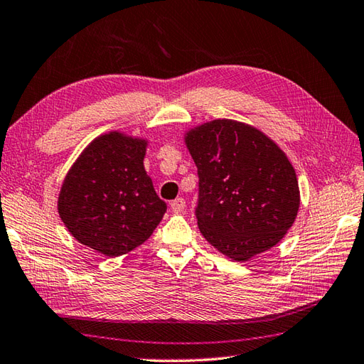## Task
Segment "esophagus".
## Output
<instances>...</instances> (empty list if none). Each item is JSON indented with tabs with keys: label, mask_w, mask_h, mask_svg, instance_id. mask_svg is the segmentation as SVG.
Listing matches in <instances>:
<instances>
[{
	"label": "esophagus",
	"mask_w": 364,
	"mask_h": 364,
	"mask_svg": "<svg viewBox=\"0 0 364 364\" xmlns=\"http://www.w3.org/2000/svg\"><path fill=\"white\" fill-rule=\"evenodd\" d=\"M185 207H187V204H185V199H182V198H177L171 203V210L176 213L183 212Z\"/></svg>",
	"instance_id": "34e87169"
}]
</instances>
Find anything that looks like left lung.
I'll return each mask as SVG.
<instances>
[{
	"label": "left lung",
	"instance_id": "8db88e82",
	"mask_svg": "<svg viewBox=\"0 0 364 364\" xmlns=\"http://www.w3.org/2000/svg\"><path fill=\"white\" fill-rule=\"evenodd\" d=\"M183 141L198 168L196 218L204 239L237 262L279 243L299 213L300 188L275 141L234 119L199 124Z\"/></svg>",
	"mask_w": 364,
	"mask_h": 364
}]
</instances>
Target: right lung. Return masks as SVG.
Listing matches in <instances>:
<instances>
[{
    "label": "right lung",
    "instance_id": "add662e5",
    "mask_svg": "<svg viewBox=\"0 0 364 364\" xmlns=\"http://www.w3.org/2000/svg\"><path fill=\"white\" fill-rule=\"evenodd\" d=\"M146 149V138L113 130L78 155L58 196V213L73 239L109 257L149 239L166 204L144 169Z\"/></svg>",
    "mask_w": 364,
    "mask_h": 364
}]
</instances>
